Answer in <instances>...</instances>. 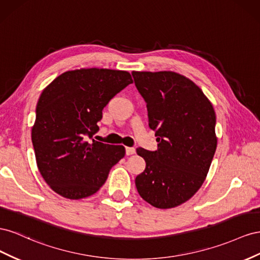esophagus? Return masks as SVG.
<instances>
[{"instance_id":"1","label":"esophagus","mask_w":260,"mask_h":260,"mask_svg":"<svg viewBox=\"0 0 260 260\" xmlns=\"http://www.w3.org/2000/svg\"><path fill=\"white\" fill-rule=\"evenodd\" d=\"M125 151H126V155H131V154H134L136 150H135V148H133V147H126Z\"/></svg>"}]
</instances>
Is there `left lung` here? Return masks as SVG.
<instances>
[{
    "label": "left lung",
    "instance_id": "1",
    "mask_svg": "<svg viewBox=\"0 0 260 260\" xmlns=\"http://www.w3.org/2000/svg\"><path fill=\"white\" fill-rule=\"evenodd\" d=\"M135 86L147 103L148 124L158 149L137 148L146 169L136 188L155 208L187 202L202 186L217 148L216 113L191 80L174 72H133Z\"/></svg>",
    "mask_w": 260,
    "mask_h": 260
}]
</instances>
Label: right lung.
<instances>
[{
	"instance_id": "add662e5",
	"label": "right lung",
	"mask_w": 260,
	"mask_h": 260,
	"mask_svg": "<svg viewBox=\"0 0 260 260\" xmlns=\"http://www.w3.org/2000/svg\"><path fill=\"white\" fill-rule=\"evenodd\" d=\"M132 83L125 71L80 69L63 73L42 91L31 140L43 180L58 195H93L125 155L123 146L87 138L99 131L103 108Z\"/></svg>"
}]
</instances>
